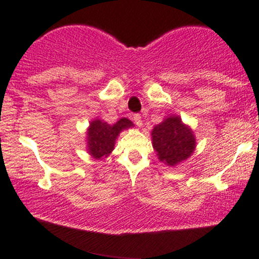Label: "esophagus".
<instances>
[{"mask_svg":"<svg viewBox=\"0 0 259 259\" xmlns=\"http://www.w3.org/2000/svg\"><path fill=\"white\" fill-rule=\"evenodd\" d=\"M133 121H135V123L137 124V126H142V116L141 114H135L132 116Z\"/></svg>","mask_w":259,"mask_h":259,"instance_id":"1","label":"esophagus"}]
</instances>
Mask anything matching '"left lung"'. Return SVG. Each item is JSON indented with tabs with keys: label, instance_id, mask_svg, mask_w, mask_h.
<instances>
[{
	"label": "left lung",
	"instance_id": "obj_1",
	"mask_svg": "<svg viewBox=\"0 0 259 259\" xmlns=\"http://www.w3.org/2000/svg\"><path fill=\"white\" fill-rule=\"evenodd\" d=\"M153 147L157 151L160 161L175 166L188 159L195 149L193 132L178 116L167 117L162 123L154 127Z\"/></svg>",
	"mask_w": 259,
	"mask_h": 259
}]
</instances>
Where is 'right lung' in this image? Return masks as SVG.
Here are the masks:
<instances>
[{
  "instance_id": "1",
  "label": "right lung",
  "mask_w": 259,
  "mask_h": 259,
  "mask_svg": "<svg viewBox=\"0 0 259 259\" xmlns=\"http://www.w3.org/2000/svg\"><path fill=\"white\" fill-rule=\"evenodd\" d=\"M133 126L128 118H121L115 124L94 120L88 128V151L94 159H102L111 153L115 139L122 130Z\"/></svg>"
}]
</instances>
